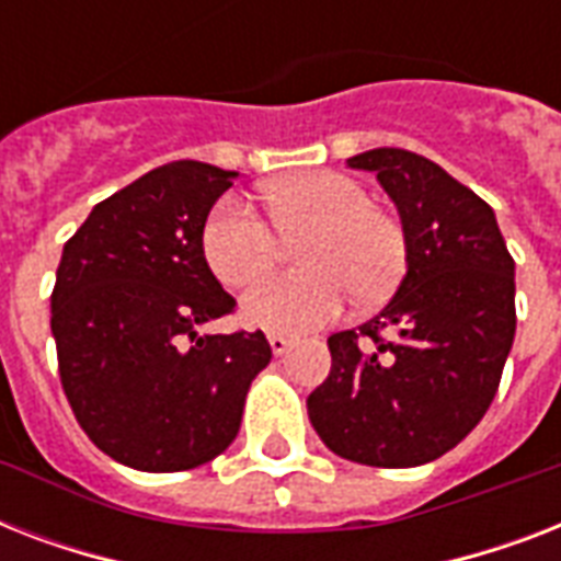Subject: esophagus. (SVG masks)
Masks as SVG:
<instances>
[{
	"label": "esophagus",
	"instance_id": "obj_1",
	"mask_svg": "<svg viewBox=\"0 0 561 561\" xmlns=\"http://www.w3.org/2000/svg\"><path fill=\"white\" fill-rule=\"evenodd\" d=\"M267 343H271L273 355H276V358H279V355H285V352L290 350V343H294V337H288V334L273 332V334H267Z\"/></svg>",
	"mask_w": 561,
	"mask_h": 561
}]
</instances>
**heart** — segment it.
<instances>
[{"label":"heart","instance_id":"obj_1","mask_svg":"<svg viewBox=\"0 0 561 561\" xmlns=\"http://www.w3.org/2000/svg\"><path fill=\"white\" fill-rule=\"evenodd\" d=\"M264 203L280 231L307 236L298 251L307 271L280 274L247 294L244 314L253 325L308 332L337 317L350 290L369 306L390 297L404 276V229L375 209L367 186L350 174H294L267 186ZM275 228L241 197L229 194L215 203L203 224V255L211 273L227 288H250L278 261L280 231Z\"/></svg>","mask_w":561,"mask_h":561}]
</instances>
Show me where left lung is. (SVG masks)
<instances>
[{
	"mask_svg": "<svg viewBox=\"0 0 561 561\" xmlns=\"http://www.w3.org/2000/svg\"><path fill=\"white\" fill-rule=\"evenodd\" d=\"M399 206L408 276L369 323L329 337L332 373L308 419L337 457L378 469L422 466L474 431L495 399L515 337V262L495 211L427 157L375 148Z\"/></svg>",
	"mask_w": 561,
	"mask_h": 561,
	"instance_id": "obj_1",
	"label": "left lung"
}]
</instances>
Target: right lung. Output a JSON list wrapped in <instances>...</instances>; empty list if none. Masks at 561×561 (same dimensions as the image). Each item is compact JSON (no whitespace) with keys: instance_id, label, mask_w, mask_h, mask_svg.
<instances>
[{"instance_id":"1","label":"right lung","mask_w":561,"mask_h":561,"mask_svg":"<svg viewBox=\"0 0 561 561\" xmlns=\"http://www.w3.org/2000/svg\"><path fill=\"white\" fill-rule=\"evenodd\" d=\"M236 171L180 160L90 211L51 290L57 373L95 448L139 471H186L238 434L271 364L262 332L201 334L236 314L203 255V224Z\"/></svg>"}]
</instances>
